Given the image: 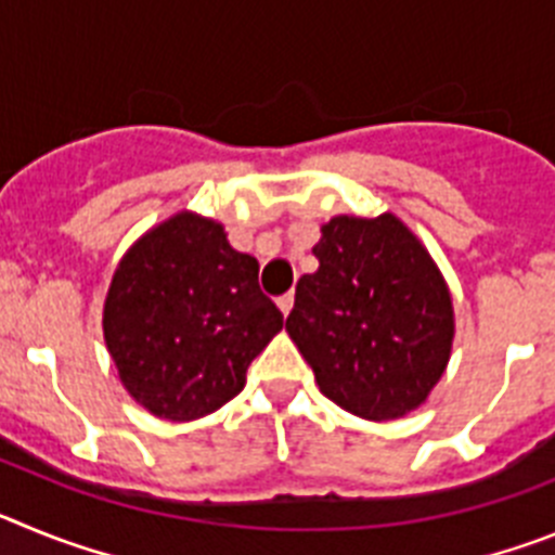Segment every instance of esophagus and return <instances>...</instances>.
Masks as SVG:
<instances>
[{
	"label": "esophagus",
	"instance_id": "1",
	"mask_svg": "<svg viewBox=\"0 0 555 555\" xmlns=\"http://www.w3.org/2000/svg\"><path fill=\"white\" fill-rule=\"evenodd\" d=\"M278 308L283 311V317H288L294 308V294H283V297H278Z\"/></svg>",
	"mask_w": 555,
	"mask_h": 555
}]
</instances>
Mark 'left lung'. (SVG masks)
I'll return each instance as SVG.
<instances>
[{
	"label": "left lung",
	"instance_id": "8db88e82",
	"mask_svg": "<svg viewBox=\"0 0 555 555\" xmlns=\"http://www.w3.org/2000/svg\"><path fill=\"white\" fill-rule=\"evenodd\" d=\"M286 331L327 400L372 423L420 409L453 350V300L395 214L333 217L313 247Z\"/></svg>",
	"mask_w": 555,
	"mask_h": 555
}]
</instances>
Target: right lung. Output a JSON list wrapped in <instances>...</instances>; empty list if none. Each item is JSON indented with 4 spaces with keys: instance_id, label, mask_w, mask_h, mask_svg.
I'll return each instance as SVG.
<instances>
[{
    "instance_id": "add662e5",
    "label": "right lung",
    "mask_w": 555,
    "mask_h": 555,
    "mask_svg": "<svg viewBox=\"0 0 555 555\" xmlns=\"http://www.w3.org/2000/svg\"><path fill=\"white\" fill-rule=\"evenodd\" d=\"M283 313L258 261L219 222L180 210L146 230L113 272L102 331L127 395L169 423L214 414L244 389Z\"/></svg>"
}]
</instances>
